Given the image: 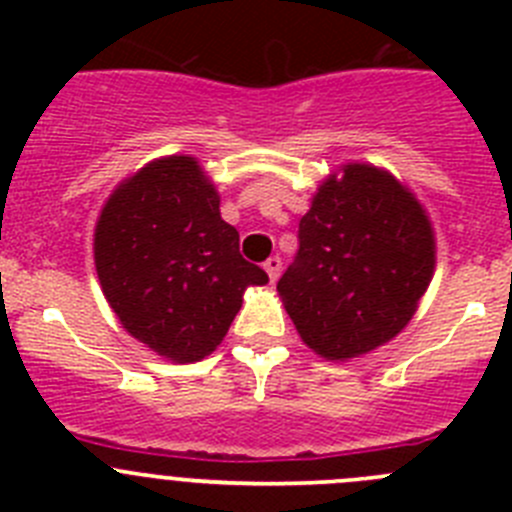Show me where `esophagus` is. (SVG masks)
Instances as JSON below:
<instances>
[{"label": "esophagus", "instance_id": "esophagus-1", "mask_svg": "<svg viewBox=\"0 0 512 512\" xmlns=\"http://www.w3.org/2000/svg\"><path fill=\"white\" fill-rule=\"evenodd\" d=\"M264 269H266V274H269L271 282H277L279 271H282V259H279V256H271V259L264 264Z\"/></svg>", "mask_w": 512, "mask_h": 512}]
</instances>
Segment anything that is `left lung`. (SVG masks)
Returning a JSON list of instances; mask_svg holds the SVG:
<instances>
[{"mask_svg": "<svg viewBox=\"0 0 512 512\" xmlns=\"http://www.w3.org/2000/svg\"><path fill=\"white\" fill-rule=\"evenodd\" d=\"M436 269L431 217L390 171L343 164L300 220V251L277 292L307 348L348 361L413 320Z\"/></svg>", "mask_w": 512, "mask_h": 512, "instance_id": "left-lung-1", "label": "left lung"}]
</instances>
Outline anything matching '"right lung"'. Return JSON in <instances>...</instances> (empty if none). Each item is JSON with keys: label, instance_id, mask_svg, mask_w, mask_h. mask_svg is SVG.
<instances>
[{"label": "right lung", "instance_id": "add662e5", "mask_svg": "<svg viewBox=\"0 0 512 512\" xmlns=\"http://www.w3.org/2000/svg\"><path fill=\"white\" fill-rule=\"evenodd\" d=\"M94 266L120 325L176 364L210 356L266 271L238 251L194 156L153 158L122 179L94 225Z\"/></svg>", "mask_w": 512, "mask_h": 512}]
</instances>
